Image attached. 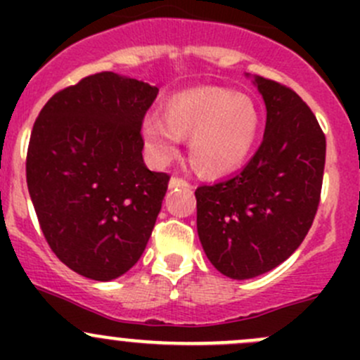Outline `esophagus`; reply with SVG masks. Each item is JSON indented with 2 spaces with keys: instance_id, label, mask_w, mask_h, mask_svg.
I'll return each instance as SVG.
<instances>
[{
  "instance_id": "1",
  "label": "esophagus",
  "mask_w": 360,
  "mask_h": 360,
  "mask_svg": "<svg viewBox=\"0 0 360 360\" xmlns=\"http://www.w3.org/2000/svg\"><path fill=\"white\" fill-rule=\"evenodd\" d=\"M169 188H190V183H188L186 179H183V177L174 176L172 179H170Z\"/></svg>"
}]
</instances>
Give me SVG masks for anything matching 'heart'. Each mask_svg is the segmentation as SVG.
Returning a JSON list of instances; mask_svg holds the SVG:
<instances>
[{
    "label": "heart",
    "mask_w": 360,
    "mask_h": 360,
    "mask_svg": "<svg viewBox=\"0 0 360 360\" xmlns=\"http://www.w3.org/2000/svg\"><path fill=\"white\" fill-rule=\"evenodd\" d=\"M259 110L252 99L231 90L193 89L170 97L165 116L143 120L144 144L155 162L176 157L183 137H190V160L198 172L221 176L245 162L257 139Z\"/></svg>",
    "instance_id": "obj_1"
}]
</instances>
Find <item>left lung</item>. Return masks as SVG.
Segmentation results:
<instances>
[{
    "label": "left lung",
    "mask_w": 360,
    "mask_h": 360,
    "mask_svg": "<svg viewBox=\"0 0 360 360\" xmlns=\"http://www.w3.org/2000/svg\"><path fill=\"white\" fill-rule=\"evenodd\" d=\"M254 85L266 106L263 143L240 172L203 184L197 230L217 271L245 281L274 270L301 245L321 202L326 136L307 103L263 76Z\"/></svg>",
    "instance_id": "1"
}]
</instances>
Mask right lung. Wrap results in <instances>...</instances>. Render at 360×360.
I'll list each match as a JSON object with an SVG mask.
<instances>
[{
	"mask_svg": "<svg viewBox=\"0 0 360 360\" xmlns=\"http://www.w3.org/2000/svg\"><path fill=\"white\" fill-rule=\"evenodd\" d=\"M158 89L104 71L60 90L29 139L25 176L39 226L66 266L112 281L139 261L170 176L143 160L141 127Z\"/></svg>",
	"mask_w": 360,
	"mask_h": 360,
	"instance_id": "1",
	"label": "right lung"
}]
</instances>
